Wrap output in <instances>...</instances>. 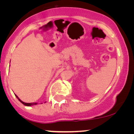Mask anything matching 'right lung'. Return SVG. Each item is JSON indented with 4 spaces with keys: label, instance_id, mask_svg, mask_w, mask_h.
<instances>
[{
    "label": "right lung",
    "instance_id": "right-lung-1",
    "mask_svg": "<svg viewBox=\"0 0 134 134\" xmlns=\"http://www.w3.org/2000/svg\"><path fill=\"white\" fill-rule=\"evenodd\" d=\"M15 96H16V98H17L18 99V100H19L20 102H21L22 104H23L24 105H26V106H30V105H36V104H37V103H36V102H33V103H25V102H24L23 101H22V100L18 98V96H16V95L15 94Z\"/></svg>",
    "mask_w": 134,
    "mask_h": 134
}]
</instances>
